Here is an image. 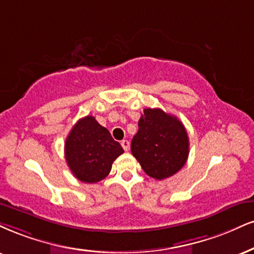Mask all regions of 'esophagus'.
Wrapping results in <instances>:
<instances>
[{
	"instance_id": "obj_1",
	"label": "esophagus",
	"mask_w": 254,
	"mask_h": 254,
	"mask_svg": "<svg viewBox=\"0 0 254 254\" xmlns=\"http://www.w3.org/2000/svg\"><path fill=\"white\" fill-rule=\"evenodd\" d=\"M121 146H122V148L127 152L128 149H129V141H128V140H122Z\"/></svg>"
}]
</instances>
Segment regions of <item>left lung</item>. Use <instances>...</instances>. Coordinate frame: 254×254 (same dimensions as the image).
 <instances>
[{
  "label": "left lung",
  "instance_id": "left-lung-1",
  "mask_svg": "<svg viewBox=\"0 0 254 254\" xmlns=\"http://www.w3.org/2000/svg\"><path fill=\"white\" fill-rule=\"evenodd\" d=\"M183 122L160 108H146L133 136L130 151L147 175L164 180L179 172L190 153Z\"/></svg>",
  "mask_w": 254,
  "mask_h": 254
}]
</instances>
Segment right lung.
Masks as SVG:
<instances>
[{
  "label": "right lung",
  "instance_id": "right-lung-1",
  "mask_svg": "<svg viewBox=\"0 0 254 254\" xmlns=\"http://www.w3.org/2000/svg\"><path fill=\"white\" fill-rule=\"evenodd\" d=\"M122 153L120 143L92 115L80 119L74 125L64 143L68 167L76 179L87 184L105 179L113 162Z\"/></svg>",
  "mask_w": 254,
  "mask_h": 254
}]
</instances>
